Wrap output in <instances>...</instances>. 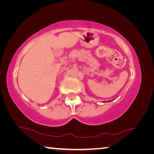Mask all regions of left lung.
Returning <instances> with one entry per match:
<instances>
[{
  "mask_svg": "<svg viewBox=\"0 0 154 154\" xmlns=\"http://www.w3.org/2000/svg\"><path fill=\"white\" fill-rule=\"evenodd\" d=\"M110 101H111V100H109V102H110Z\"/></svg>",
  "mask_w": 154,
  "mask_h": 154,
  "instance_id": "8db88e82",
  "label": "left lung"
}]
</instances>
